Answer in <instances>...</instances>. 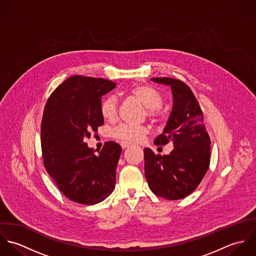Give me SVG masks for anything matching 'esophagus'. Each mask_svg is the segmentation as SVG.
I'll list each match as a JSON object with an SVG mask.
<instances>
[{"label": "esophagus", "mask_w": 256, "mask_h": 256, "mask_svg": "<svg viewBox=\"0 0 256 256\" xmlns=\"http://www.w3.org/2000/svg\"><path fill=\"white\" fill-rule=\"evenodd\" d=\"M120 145H121V146H122L123 148H126L130 146V144H129V143H126V142H121Z\"/></svg>", "instance_id": "esophagus-1"}]
</instances>
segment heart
<instances>
[{
  "mask_svg": "<svg viewBox=\"0 0 256 256\" xmlns=\"http://www.w3.org/2000/svg\"><path fill=\"white\" fill-rule=\"evenodd\" d=\"M128 94L138 100L146 108V116L154 122H162L166 119V113L162 108L164 98L160 92L154 88L138 84L128 90ZM100 112L106 121L113 122L118 115V104L114 96L104 98L100 104ZM148 133V128L145 125H135L129 123H121L116 126L112 135L114 138L126 143H138L142 141Z\"/></svg>",
  "mask_w": 256,
  "mask_h": 256,
  "instance_id": "b5f03b06",
  "label": "heart"
}]
</instances>
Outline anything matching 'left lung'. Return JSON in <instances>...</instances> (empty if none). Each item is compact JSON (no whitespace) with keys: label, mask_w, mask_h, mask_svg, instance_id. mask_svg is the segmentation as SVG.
<instances>
[{"label":"left lung","mask_w":256,"mask_h":256,"mask_svg":"<svg viewBox=\"0 0 256 256\" xmlns=\"http://www.w3.org/2000/svg\"><path fill=\"white\" fill-rule=\"evenodd\" d=\"M152 80L170 86L174 96L166 126L154 144L172 143L174 150L168 156L144 150L146 180L158 197L178 200L191 194L205 176L210 166L211 139L203 123V111L185 82L166 76Z\"/></svg>","instance_id":"8db88e82"}]
</instances>
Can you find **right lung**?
Wrapping results in <instances>:
<instances>
[{
	"instance_id": "obj_1",
	"label": "right lung",
	"mask_w": 256,
	"mask_h": 256,
	"mask_svg": "<svg viewBox=\"0 0 256 256\" xmlns=\"http://www.w3.org/2000/svg\"><path fill=\"white\" fill-rule=\"evenodd\" d=\"M116 84L73 76L51 94L41 122V150L45 170L70 200L94 205L108 197L115 187L119 144L106 142L98 154L84 142L104 124L102 96Z\"/></svg>"
}]
</instances>
